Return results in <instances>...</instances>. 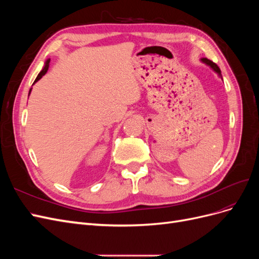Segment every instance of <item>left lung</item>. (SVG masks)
Wrapping results in <instances>:
<instances>
[{"label": "left lung", "mask_w": 259, "mask_h": 259, "mask_svg": "<svg viewBox=\"0 0 259 259\" xmlns=\"http://www.w3.org/2000/svg\"><path fill=\"white\" fill-rule=\"evenodd\" d=\"M201 61L203 62V64H205L206 66H208L211 70H213L214 72H216L217 73V75L221 77V79L223 80V76H222V71H221V69L218 68V66L216 65V64H214L213 61H210L209 59H207V58H202L201 59Z\"/></svg>", "instance_id": "8db88e82"}]
</instances>
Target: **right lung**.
Returning a JSON list of instances; mask_svg holds the SVG:
<instances>
[{
  "mask_svg": "<svg viewBox=\"0 0 259 259\" xmlns=\"http://www.w3.org/2000/svg\"><path fill=\"white\" fill-rule=\"evenodd\" d=\"M50 61H51V59L49 58L48 60L45 61V65H44V67H43V69L41 70L40 71V73L37 74V76H36V79H35V81L33 82V84H35L38 80H41V77L43 76V75H45V73L48 72V70H49V68H50ZM31 91H32V89H30V91H29V95H30V93H31Z\"/></svg>",
  "mask_w": 259,
  "mask_h": 259,
  "instance_id": "1",
  "label": "right lung"
}]
</instances>
